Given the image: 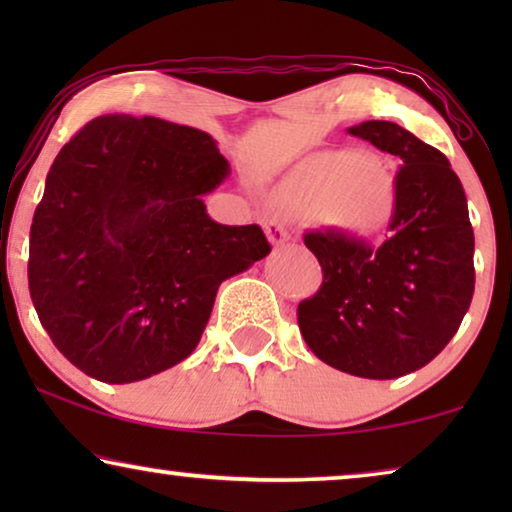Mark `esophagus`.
Returning <instances> with one entry per match:
<instances>
[{
    "label": "esophagus",
    "instance_id": "34e87169",
    "mask_svg": "<svg viewBox=\"0 0 512 512\" xmlns=\"http://www.w3.org/2000/svg\"><path fill=\"white\" fill-rule=\"evenodd\" d=\"M263 228H265V235H268V240H270V244H284L286 240H289V233H286V228L282 226V223L279 221H265L263 223Z\"/></svg>",
    "mask_w": 512,
    "mask_h": 512
}]
</instances>
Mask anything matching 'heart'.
Masks as SVG:
<instances>
[{
	"mask_svg": "<svg viewBox=\"0 0 512 512\" xmlns=\"http://www.w3.org/2000/svg\"><path fill=\"white\" fill-rule=\"evenodd\" d=\"M277 200L347 237L382 235L398 216L394 172L366 149L319 151L298 160L275 188Z\"/></svg>",
	"mask_w": 512,
	"mask_h": 512,
	"instance_id": "b5f03b06",
	"label": "heart"
}]
</instances>
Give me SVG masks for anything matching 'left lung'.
Masks as SVG:
<instances>
[{
	"label": "left lung",
	"mask_w": 512,
	"mask_h": 512,
	"mask_svg": "<svg viewBox=\"0 0 512 512\" xmlns=\"http://www.w3.org/2000/svg\"><path fill=\"white\" fill-rule=\"evenodd\" d=\"M349 135L403 163L398 216L377 249L335 230L305 235L324 282L298 305V326L328 366L394 380L436 359L459 331L475 289L473 228L464 186L438 149L391 121Z\"/></svg>",
	"instance_id": "8db88e82"
}]
</instances>
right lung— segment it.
Masks as SVG:
<instances>
[{
    "instance_id": "obj_1",
    "label": "right lung",
    "mask_w": 512,
    "mask_h": 512,
    "mask_svg": "<svg viewBox=\"0 0 512 512\" xmlns=\"http://www.w3.org/2000/svg\"><path fill=\"white\" fill-rule=\"evenodd\" d=\"M230 174L207 132L153 116L93 118L62 146L30 228V296L67 361L139 382L198 347L216 291L270 254L202 195Z\"/></svg>"
}]
</instances>
